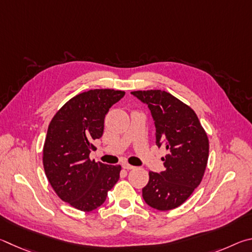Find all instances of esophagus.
<instances>
[{
  "mask_svg": "<svg viewBox=\"0 0 252 252\" xmlns=\"http://www.w3.org/2000/svg\"><path fill=\"white\" fill-rule=\"evenodd\" d=\"M123 168L124 169H127V170H129V169H134L135 167L134 166H131V165H129L128 162H123Z\"/></svg>",
  "mask_w": 252,
  "mask_h": 252,
  "instance_id": "obj_1",
  "label": "esophagus"
}]
</instances>
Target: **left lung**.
Wrapping results in <instances>:
<instances>
[{"instance_id":"obj_1","label":"left lung","mask_w":252,"mask_h":252,"mask_svg":"<svg viewBox=\"0 0 252 252\" xmlns=\"http://www.w3.org/2000/svg\"><path fill=\"white\" fill-rule=\"evenodd\" d=\"M131 94L151 109L156 126L157 146L168 152L160 174L149 171L143 198L157 210L183 205L199 186L208 162L209 139L196 113L168 92L134 91Z\"/></svg>"}]
</instances>
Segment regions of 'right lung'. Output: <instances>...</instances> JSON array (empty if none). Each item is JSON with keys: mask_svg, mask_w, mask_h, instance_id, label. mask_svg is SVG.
<instances>
[{"mask_svg": "<svg viewBox=\"0 0 252 252\" xmlns=\"http://www.w3.org/2000/svg\"><path fill=\"white\" fill-rule=\"evenodd\" d=\"M125 92L101 88L81 93L62 106L48 125L43 166L62 200L81 211L98 208L118 182L121 165L90 158L104 131L105 115Z\"/></svg>", "mask_w": 252, "mask_h": 252, "instance_id": "1", "label": "right lung"}]
</instances>
